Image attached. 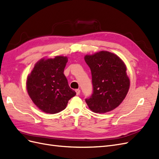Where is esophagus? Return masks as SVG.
Instances as JSON below:
<instances>
[{
	"label": "esophagus",
	"instance_id": "34e87169",
	"mask_svg": "<svg viewBox=\"0 0 159 159\" xmlns=\"http://www.w3.org/2000/svg\"><path fill=\"white\" fill-rule=\"evenodd\" d=\"M75 92H76L77 95H79L80 94V89H75Z\"/></svg>",
	"mask_w": 159,
	"mask_h": 159
}]
</instances>
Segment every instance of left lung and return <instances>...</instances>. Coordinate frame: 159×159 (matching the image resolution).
Wrapping results in <instances>:
<instances>
[{"instance_id": "8db88e82", "label": "left lung", "mask_w": 159, "mask_h": 159, "mask_svg": "<svg viewBox=\"0 0 159 159\" xmlns=\"http://www.w3.org/2000/svg\"><path fill=\"white\" fill-rule=\"evenodd\" d=\"M91 72L93 93L85 99L95 113H104L118 107L126 97L130 81L126 66L113 53L101 51L84 57Z\"/></svg>"}]
</instances>
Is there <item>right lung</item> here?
I'll return each mask as SVG.
<instances>
[{
	"instance_id": "1",
	"label": "right lung",
	"mask_w": 159,
	"mask_h": 159,
	"mask_svg": "<svg viewBox=\"0 0 159 159\" xmlns=\"http://www.w3.org/2000/svg\"><path fill=\"white\" fill-rule=\"evenodd\" d=\"M68 57L38 61L26 81L28 93L36 106L42 111L54 114L65 109L68 101L76 95L70 88L64 74Z\"/></svg>"
}]
</instances>
